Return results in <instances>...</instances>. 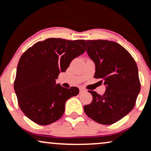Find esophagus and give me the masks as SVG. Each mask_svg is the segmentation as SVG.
<instances>
[{
    "mask_svg": "<svg viewBox=\"0 0 151 151\" xmlns=\"http://www.w3.org/2000/svg\"><path fill=\"white\" fill-rule=\"evenodd\" d=\"M85 91H86V90H85V89L80 88V93H84V92H85Z\"/></svg>",
    "mask_w": 151,
    "mask_h": 151,
    "instance_id": "esophagus-1",
    "label": "esophagus"
}]
</instances>
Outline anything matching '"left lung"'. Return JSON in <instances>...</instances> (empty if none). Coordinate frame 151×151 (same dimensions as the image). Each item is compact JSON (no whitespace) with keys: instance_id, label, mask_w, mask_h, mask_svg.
Wrapping results in <instances>:
<instances>
[{"instance_id":"1","label":"left lung","mask_w":151,"mask_h":151,"mask_svg":"<svg viewBox=\"0 0 151 151\" xmlns=\"http://www.w3.org/2000/svg\"><path fill=\"white\" fill-rule=\"evenodd\" d=\"M87 53L96 65L94 77L106 85L103 96L88 90L93 96L84 106L90 118L102 124H112L131 111L140 91L138 69L130 53L113 41L86 40Z\"/></svg>"}]
</instances>
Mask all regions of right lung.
Listing matches in <instances>:
<instances>
[{
    "mask_svg": "<svg viewBox=\"0 0 151 151\" xmlns=\"http://www.w3.org/2000/svg\"><path fill=\"white\" fill-rule=\"evenodd\" d=\"M85 40L48 38L36 42L22 54L18 63L14 90L20 109L27 117L40 125L59 119L66 101L79 94L78 88L69 89L55 84L74 58L85 50Z\"/></svg>",
    "mask_w": 151,
    "mask_h": 151,
    "instance_id": "1",
    "label": "right lung"
}]
</instances>
